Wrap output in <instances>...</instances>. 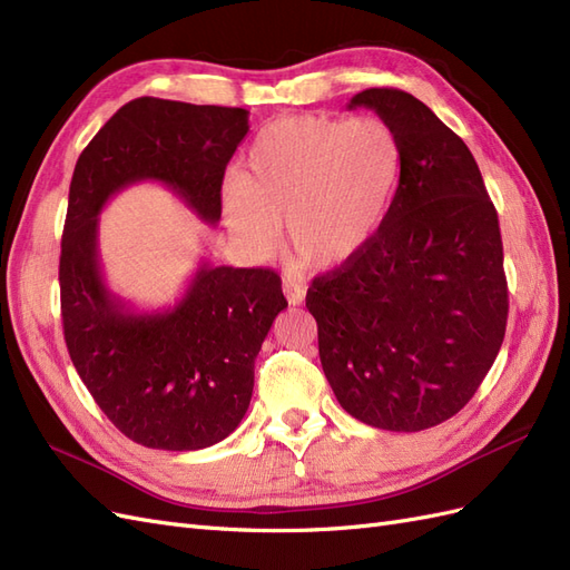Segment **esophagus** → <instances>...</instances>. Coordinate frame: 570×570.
Returning <instances> with one entry per match:
<instances>
[{
  "label": "esophagus",
  "instance_id": "34e87169",
  "mask_svg": "<svg viewBox=\"0 0 570 570\" xmlns=\"http://www.w3.org/2000/svg\"><path fill=\"white\" fill-rule=\"evenodd\" d=\"M283 292H285V297H287V302L292 306H299L304 302V297H306V289L299 287L297 283H289V281L283 283Z\"/></svg>",
  "mask_w": 570,
  "mask_h": 570
}]
</instances>
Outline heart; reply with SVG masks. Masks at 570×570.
Wrapping results in <instances>:
<instances>
[{
    "label": "heart",
    "instance_id": "obj_1",
    "mask_svg": "<svg viewBox=\"0 0 570 570\" xmlns=\"http://www.w3.org/2000/svg\"><path fill=\"white\" fill-rule=\"evenodd\" d=\"M404 176L402 137L381 116L299 114L254 140L245 176L223 185V218L239 247H278L308 271H337L381 233Z\"/></svg>",
    "mask_w": 570,
    "mask_h": 570
}]
</instances>
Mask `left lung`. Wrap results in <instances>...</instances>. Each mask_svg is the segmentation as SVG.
Instances as JSON below:
<instances>
[{
	"mask_svg": "<svg viewBox=\"0 0 570 570\" xmlns=\"http://www.w3.org/2000/svg\"><path fill=\"white\" fill-rule=\"evenodd\" d=\"M402 137L404 176L381 233L352 264L314 278L323 373L361 423L419 433L469 404L507 333L497 209L471 149L421 99L352 97Z\"/></svg>",
	"mask_w": 570,
	"mask_h": 570,
	"instance_id": "left-lung-1",
	"label": "left lung"
}]
</instances>
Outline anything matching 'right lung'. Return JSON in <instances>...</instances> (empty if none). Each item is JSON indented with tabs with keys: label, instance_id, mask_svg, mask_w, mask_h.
Instances as JSON below:
<instances>
[{
	"label": "right lung",
	"instance_id": "obj_1",
	"mask_svg": "<svg viewBox=\"0 0 570 570\" xmlns=\"http://www.w3.org/2000/svg\"><path fill=\"white\" fill-rule=\"evenodd\" d=\"M249 111L140 97L82 149L68 189L59 285L68 354L107 419L149 450L195 452L245 419L254 358L287 306L278 273L202 262L183 299L135 312L99 266V212L120 189L154 180L202 220L220 218V185Z\"/></svg>",
	"mask_w": 570,
	"mask_h": 570
}]
</instances>
